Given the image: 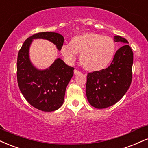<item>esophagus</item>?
<instances>
[{
  "label": "esophagus",
  "instance_id": "obj_1",
  "mask_svg": "<svg viewBox=\"0 0 148 148\" xmlns=\"http://www.w3.org/2000/svg\"><path fill=\"white\" fill-rule=\"evenodd\" d=\"M74 74H75V75L81 74V72H80V71H77V70H74Z\"/></svg>",
  "mask_w": 148,
  "mask_h": 148
}]
</instances>
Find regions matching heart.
<instances>
[{
  "mask_svg": "<svg viewBox=\"0 0 148 148\" xmlns=\"http://www.w3.org/2000/svg\"><path fill=\"white\" fill-rule=\"evenodd\" d=\"M60 51L69 64L73 63L76 55L80 54L82 66L85 70L94 72L108 66L115 55L116 43L109 36L86 32L73 36L70 43H65L62 46Z\"/></svg>",
  "mask_w": 148,
  "mask_h": 148,
  "instance_id": "obj_1",
  "label": "heart"
}]
</instances>
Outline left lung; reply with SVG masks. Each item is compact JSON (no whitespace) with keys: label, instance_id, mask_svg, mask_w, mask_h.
I'll return each instance as SVG.
<instances>
[{"label":"left lung","instance_id":"left-lung-1","mask_svg":"<svg viewBox=\"0 0 148 148\" xmlns=\"http://www.w3.org/2000/svg\"><path fill=\"white\" fill-rule=\"evenodd\" d=\"M114 40L125 45L116 51L110 66L87 75L86 98L90 105L97 109L107 108L119 102L127 91L132 79L133 52L129 43L118 35L114 36Z\"/></svg>","mask_w":148,"mask_h":148}]
</instances>
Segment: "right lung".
<instances>
[{
    "label": "right lung",
    "instance_id": "right-lung-1",
    "mask_svg": "<svg viewBox=\"0 0 148 148\" xmlns=\"http://www.w3.org/2000/svg\"><path fill=\"white\" fill-rule=\"evenodd\" d=\"M36 39L50 41L58 50L64 43V36L57 32H39L27 38L18 54L17 81L23 95L32 107L43 112H53L63 104L66 88L73 75L74 68L58 58L48 69H36L29 56V46L33 39Z\"/></svg>",
    "mask_w": 148,
    "mask_h": 148
}]
</instances>
